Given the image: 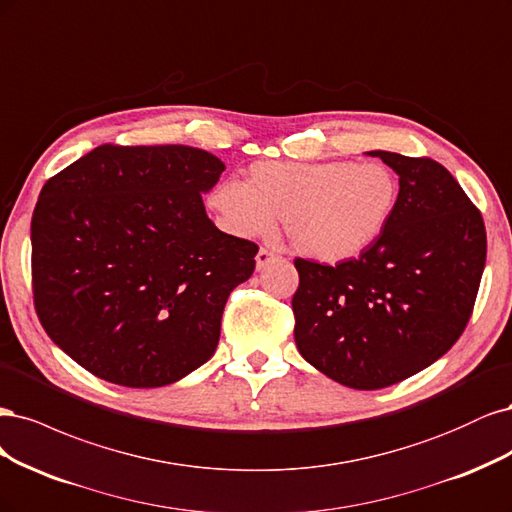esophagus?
Instances as JSON below:
<instances>
[{
	"instance_id": "obj_1",
	"label": "esophagus",
	"mask_w": 512,
	"mask_h": 512,
	"mask_svg": "<svg viewBox=\"0 0 512 512\" xmlns=\"http://www.w3.org/2000/svg\"><path fill=\"white\" fill-rule=\"evenodd\" d=\"M276 259H280L278 253H274V251H270V249H259V253H257V257H255L257 270H259V272L266 270V268L270 266V263H274Z\"/></svg>"
}]
</instances>
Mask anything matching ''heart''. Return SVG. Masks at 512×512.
Returning a JSON list of instances; mask_svg holds the SVG:
<instances>
[{
  "label": "heart",
  "instance_id": "obj_1",
  "mask_svg": "<svg viewBox=\"0 0 512 512\" xmlns=\"http://www.w3.org/2000/svg\"><path fill=\"white\" fill-rule=\"evenodd\" d=\"M400 202V180L383 161H261L246 183L225 178L208 208L227 234L266 238L283 217L293 249L342 263L383 238Z\"/></svg>",
  "mask_w": 512,
  "mask_h": 512
}]
</instances>
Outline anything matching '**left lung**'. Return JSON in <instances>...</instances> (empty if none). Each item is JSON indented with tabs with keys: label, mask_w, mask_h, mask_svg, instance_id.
Listing matches in <instances>:
<instances>
[{
	"label": "left lung",
	"mask_w": 512,
	"mask_h": 512,
	"mask_svg": "<svg viewBox=\"0 0 512 512\" xmlns=\"http://www.w3.org/2000/svg\"><path fill=\"white\" fill-rule=\"evenodd\" d=\"M400 178L383 238L338 266L295 259L300 355L351 389H383L432 366L472 315L485 268L481 212L432 159L368 151Z\"/></svg>",
	"instance_id": "obj_1"
}]
</instances>
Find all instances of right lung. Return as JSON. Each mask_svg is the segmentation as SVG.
<instances>
[{
	"mask_svg": "<svg viewBox=\"0 0 512 512\" xmlns=\"http://www.w3.org/2000/svg\"><path fill=\"white\" fill-rule=\"evenodd\" d=\"M225 163L183 144L97 146L42 187L31 217L34 302L78 366L163 387L214 355L223 308L257 244L204 208Z\"/></svg>",
	"mask_w": 512,
	"mask_h": 512,
	"instance_id": "right-lung-1",
	"label": "right lung"
}]
</instances>
